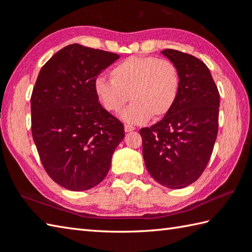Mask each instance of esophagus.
Returning a JSON list of instances; mask_svg holds the SVG:
<instances>
[{
  "mask_svg": "<svg viewBox=\"0 0 252 252\" xmlns=\"http://www.w3.org/2000/svg\"><path fill=\"white\" fill-rule=\"evenodd\" d=\"M133 130H135V127L131 126V125H125V131L126 132H131Z\"/></svg>",
  "mask_w": 252,
  "mask_h": 252,
  "instance_id": "obj_1",
  "label": "esophagus"
}]
</instances>
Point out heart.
I'll list each match as a JSON object with an SVG mask.
<instances>
[{"label": "heart", "mask_w": 252, "mask_h": 252, "mask_svg": "<svg viewBox=\"0 0 252 252\" xmlns=\"http://www.w3.org/2000/svg\"><path fill=\"white\" fill-rule=\"evenodd\" d=\"M111 80L96 79V96L104 108L119 114L129 101L133 103L122 114L127 123L161 119L172 110L179 97L181 78L179 69L169 60L132 56L111 69Z\"/></svg>", "instance_id": "heart-1"}]
</instances>
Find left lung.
Returning <instances> with one entry per match:
<instances>
[{
	"mask_svg": "<svg viewBox=\"0 0 252 252\" xmlns=\"http://www.w3.org/2000/svg\"><path fill=\"white\" fill-rule=\"evenodd\" d=\"M161 53L179 69V97L162 120L143 127L140 134L149 174L159 184L179 189L199 179L210 160L219 129L220 94L205 63L176 50Z\"/></svg>",
	"mask_w": 252,
	"mask_h": 252,
	"instance_id": "8db88e82",
	"label": "left lung"
}]
</instances>
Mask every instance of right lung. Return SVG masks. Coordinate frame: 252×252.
<instances>
[{
  "instance_id": "1",
  "label": "right lung",
  "mask_w": 252,
  "mask_h": 252,
  "mask_svg": "<svg viewBox=\"0 0 252 252\" xmlns=\"http://www.w3.org/2000/svg\"><path fill=\"white\" fill-rule=\"evenodd\" d=\"M120 56L80 44L67 45L41 68L31 95V132L50 178L69 190L99 184L123 123L99 104L94 83Z\"/></svg>"
}]
</instances>
